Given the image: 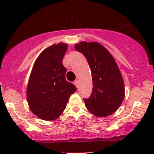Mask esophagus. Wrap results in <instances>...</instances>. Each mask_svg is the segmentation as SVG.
<instances>
[{"label": "esophagus", "instance_id": "esophagus-1", "mask_svg": "<svg viewBox=\"0 0 154 154\" xmlns=\"http://www.w3.org/2000/svg\"><path fill=\"white\" fill-rule=\"evenodd\" d=\"M74 84H75V85L76 86V87H77V88H78V87H79V81L77 80H75V82H74Z\"/></svg>", "mask_w": 154, "mask_h": 154}]
</instances>
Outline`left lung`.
<instances>
[{"instance_id": "8db88e82", "label": "left lung", "mask_w": 154, "mask_h": 154, "mask_svg": "<svg viewBox=\"0 0 154 154\" xmlns=\"http://www.w3.org/2000/svg\"><path fill=\"white\" fill-rule=\"evenodd\" d=\"M75 48L85 56L91 70L93 91L89 98H84L85 106L96 116L111 115L125 97L123 79L115 60L98 43L81 42Z\"/></svg>"}]
</instances>
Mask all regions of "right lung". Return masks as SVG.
Here are the masks:
<instances>
[{"mask_svg": "<svg viewBox=\"0 0 154 154\" xmlns=\"http://www.w3.org/2000/svg\"><path fill=\"white\" fill-rule=\"evenodd\" d=\"M67 45L59 43L44 50L35 61L28 82L26 97L33 114L44 120L61 115L70 95L77 91L65 79L62 60Z\"/></svg>", "mask_w": 154, "mask_h": 154, "instance_id": "add662e5", "label": "right lung"}]
</instances>
